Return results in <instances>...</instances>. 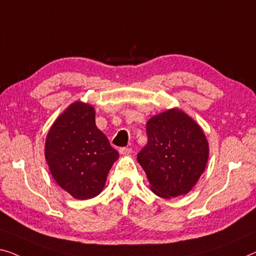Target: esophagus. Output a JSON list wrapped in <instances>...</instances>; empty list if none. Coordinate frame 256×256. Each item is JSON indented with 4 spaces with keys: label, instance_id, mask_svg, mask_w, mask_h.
I'll use <instances>...</instances> for the list:
<instances>
[{
    "label": "esophagus",
    "instance_id": "obj_1",
    "mask_svg": "<svg viewBox=\"0 0 256 256\" xmlns=\"http://www.w3.org/2000/svg\"><path fill=\"white\" fill-rule=\"evenodd\" d=\"M120 152L122 155H130L132 152V148L130 147H122L120 148Z\"/></svg>",
    "mask_w": 256,
    "mask_h": 256
}]
</instances>
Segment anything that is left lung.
I'll list each match as a JSON object with an SVG mask.
<instances>
[{"label":"left lung","instance_id":"left-lung-1","mask_svg":"<svg viewBox=\"0 0 256 256\" xmlns=\"http://www.w3.org/2000/svg\"><path fill=\"white\" fill-rule=\"evenodd\" d=\"M147 144L138 152L156 196L170 199L188 193L204 171L208 142L196 122L178 109L152 117Z\"/></svg>","mask_w":256,"mask_h":256}]
</instances>
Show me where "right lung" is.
Segmentation results:
<instances>
[{"label":"right lung","instance_id":"right-lung-1","mask_svg":"<svg viewBox=\"0 0 256 256\" xmlns=\"http://www.w3.org/2000/svg\"><path fill=\"white\" fill-rule=\"evenodd\" d=\"M118 152L95 125L93 106L74 102L57 118L46 140V160L57 184L74 199L96 196Z\"/></svg>","mask_w":256,"mask_h":256}]
</instances>
